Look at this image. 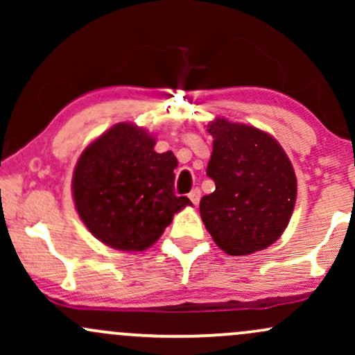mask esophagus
I'll use <instances>...</instances> for the list:
<instances>
[{"instance_id": "obj_1", "label": "esophagus", "mask_w": 355, "mask_h": 355, "mask_svg": "<svg viewBox=\"0 0 355 355\" xmlns=\"http://www.w3.org/2000/svg\"><path fill=\"white\" fill-rule=\"evenodd\" d=\"M200 197H202V193H200V190H198V189H193L189 193V198L191 200V203H193V205H198V202H200Z\"/></svg>"}]
</instances>
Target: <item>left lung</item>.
<instances>
[{
    "label": "left lung",
    "instance_id": "left-lung-1",
    "mask_svg": "<svg viewBox=\"0 0 355 355\" xmlns=\"http://www.w3.org/2000/svg\"><path fill=\"white\" fill-rule=\"evenodd\" d=\"M214 152L207 175L215 191L200 200V215L215 243L229 255L267 248L294 211L297 178L291 160L262 130L217 118L209 125Z\"/></svg>",
    "mask_w": 355,
    "mask_h": 355
}]
</instances>
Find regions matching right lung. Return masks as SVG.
Listing matches in <instances>:
<instances>
[{
    "label": "right lung",
    "instance_id": "add662e5",
    "mask_svg": "<svg viewBox=\"0 0 355 355\" xmlns=\"http://www.w3.org/2000/svg\"><path fill=\"white\" fill-rule=\"evenodd\" d=\"M155 138L118 123L81 153L73 173V198L88 230L116 250H145L191 205L173 191L177 158L157 153Z\"/></svg>",
    "mask_w": 355,
    "mask_h": 355
}]
</instances>
